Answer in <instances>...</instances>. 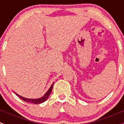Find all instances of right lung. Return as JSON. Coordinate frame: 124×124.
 I'll use <instances>...</instances> for the list:
<instances>
[{
	"label": "right lung",
	"mask_w": 124,
	"mask_h": 124,
	"mask_svg": "<svg viewBox=\"0 0 124 124\" xmlns=\"http://www.w3.org/2000/svg\"><path fill=\"white\" fill-rule=\"evenodd\" d=\"M53 84H54V83H53V84L51 85V87H50V89H48V91L45 93V94L43 96V97H40V98H38V99H28V98H25V97H22V96L17 94V93H15V94L17 95V96L19 97L20 99H22V100L24 101H26V102H30V103H33V104H41V103L44 102L47 99H48V97L50 95L51 91H52Z\"/></svg>",
	"instance_id": "obj_1"
}]
</instances>
